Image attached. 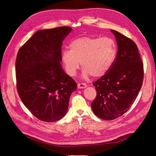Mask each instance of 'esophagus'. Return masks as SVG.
<instances>
[{
  "mask_svg": "<svg viewBox=\"0 0 156 156\" xmlns=\"http://www.w3.org/2000/svg\"><path fill=\"white\" fill-rule=\"evenodd\" d=\"M77 87H78V88H80V89H81V88H84L87 87V84L85 83H79L77 84Z\"/></svg>",
  "mask_w": 156,
  "mask_h": 156,
  "instance_id": "34e87169",
  "label": "esophagus"
}]
</instances>
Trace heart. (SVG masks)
<instances>
[{
    "label": "heart",
    "mask_w": 156,
    "mask_h": 156,
    "mask_svg": "<svg viewBox=\"0 0 156 156\" xmlns=\"http://www.w3.org/2000/svg\"><path fill=\"white\" fill-rule=\"evenodd\" d=\"M116 45L110 37L84 36L71 42L69 51L62 53V60L66 71L74 76L81 62L83 76L88 78L104 75L114 63L116 56Z\"/></svg>",
    "instance_id": "b5f03b06"
}]
</instances>
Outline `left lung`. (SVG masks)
<instances>
[{
	"label": "left lung",
	"mask_w": 156,
	"mask_h": 156,
	"mask_svg": "<svg viewBox=\"0 0 156 156\" xmlns=\"http://www.w3.org/2000/svg\"><path fill=\"white\" fill-rule=\"evenodd\" d=\"M118 52L108 72L93 83L97 95L91 106L94 114L105 120H115L128 111L143 84V62L137 46L114 30Z\"/></svg>",
	"instance_id": "left-lung-1"
}]
</instances>
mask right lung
<instances>
[{"instance_id": "obj_1", "label": "right lung", "mask_w": 156, "mask_h": 156, "mask_svg": "<svg viewBox=\"0 0 156 156\" xmlns=\"http://www.w3.org/2000/svg\"><path fill=\"white\" fill-rule=\"evenodd\" d=\"M72 30L60 27L37 31L17 55V90L23 104L39 120L54 122L66 114L74 80L61 66L62 41Z\"/></svg>"}]
</instances>
